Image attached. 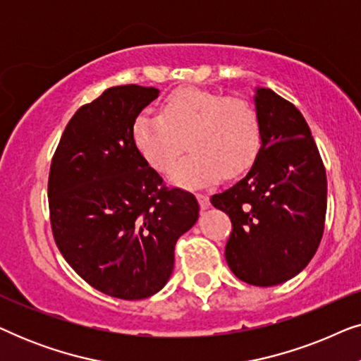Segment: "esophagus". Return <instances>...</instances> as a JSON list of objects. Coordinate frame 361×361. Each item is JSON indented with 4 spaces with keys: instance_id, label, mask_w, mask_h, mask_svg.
Instances as JSON below:
<instances>
[{
    "instance_id": "34e87169",
    "label": "esophagus",
    "mask_w": 361,
    "mask_h": 361,
    "mask_svg": "<svg viewBox=\"0 0 361 361\" xmlns=\"http://www.w3.org/2000/svg\"><path fill=\"white\" fill-rule=\"evenodd\" d=\"M197 200H199V205H200V209H209L210 207V199H209V195H205V194H197Z\"/></svg>"
}]
</instances>
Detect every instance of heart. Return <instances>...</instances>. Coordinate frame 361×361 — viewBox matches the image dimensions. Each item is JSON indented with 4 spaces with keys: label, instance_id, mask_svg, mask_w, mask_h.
I'll return each mask as SVG.
<instances>
[{
    "label": "heart",
    "instance_id": "obj_1",
    "mask_svg": "<svg viewBox=\"0 0 361 361\" xmlns=\"http://www.w3.org/2000/svg\"><path fill=\"white\" fill-rule=\"evenodd\" d=\"M133 142L152 169L167 172L180 152H190L171 171L176 185L205 187L243 174L261 147V123L253 103L199 87H180L161 103L159 113L142 111L131 128Z\"/></svg>",
    "mask_w": 361,
    "mask_h": 361
}]
</instances>
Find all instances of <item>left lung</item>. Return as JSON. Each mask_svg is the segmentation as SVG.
<instances>
[{
	"mask_svg": "<svg viewBox=\"0 0 361 361\" xmlns=\"http://www.w3.org/2000/svg\"><path fill=\"white\" fill-rule=\"evenodd\" d=\"M255 105L261 147L248 174L212 195L231 220L225 258L236 278L276 286L299 274L317 251L327 212V176L304 116L269 88Z\"/></svg>",
	"mask_w": 361,
	"mask_h": 361,
	"instance_id": "1",
	"label": "left lung"
}]
</instances>
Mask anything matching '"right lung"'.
Segmentation results:
<instances>
[{
    "label": "right lung",
    "mask_w": 361,
    "mask_h": 361,
    "mask_svg": "<svg viewBox=\"0 0 361 361\" xmlns=\"http://www.w3.org/2000/svg\"><path fill=\"white\" fill-rule=\"evenodd\" d=\"M154 87H111L67 123L49 171L59 251L92 288L136 300L164 288L174 246L199 219L190 192L167 187L133 142Z\"/></svg>",
    "instance_id": "obj_1"
}]
</instances>
